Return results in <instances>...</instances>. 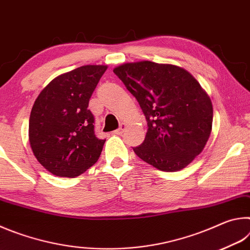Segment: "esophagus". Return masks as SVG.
<instances>
[{
  "instance_id": "1",
  "label": "esophagus",
  "mask_w": 250,
  "mask_h": 250,
  "mask_svg": "<svg viewBox=\"0 0 250 250\" xmlns=\"http://www.w3.org/2000/svg\"><path fill=\"white\" fill-rule=\"evenodd\" d=\"M125 128H126V125L125 124H121L120 126H119V129H117V130L113 131V133H115V134H121L122 132H124Z\"/></svg>"
}]
</instances>
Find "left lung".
<instances>
[{"label": "left lung", "mask_w": 250, "mask_h": 250, "mask_svg": "<svg viewBox=\"0 0 250 250\" xmlns=\"http://www.w3.org/2000/svg\"><path fill=\"white\" fill-rule=\"evenodd\" d=\"M113 73L147 122L145 141L134 153L161 171L188 167L204 149L213 124L211 101L197 80L181 67L149 61L126 62Z\"/></svg>", "instance_id": "obj_1"}]
</instances>
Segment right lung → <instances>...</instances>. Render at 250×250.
Instances as JSON below:
<instances>
[{
    "label": "right lung",
    "instance_id": "right-lung-1",
    "mask_svg": "<svg viewBox=\"0 0 250 250\" xmlns=\"http://www.w3.org/2000/svg\"><path fill=\"white\" fill-rule=\"evenodd\" d=\"M104 65L59 75L37 97L29 117V145L37 161L56 176L75 177L98 161L105 140L95 133L89 99Z\"/></svg>",
    "mask_w": 250,
    "mask_h": 250
}]
</instances>
